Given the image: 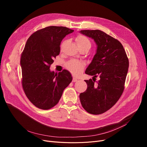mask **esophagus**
I'll list each match as a JSON object with an SVG mask.
<instances>
[{
  "instance_id": "1",
  "label": "esophagus",
  "mask_w": 147,
  "mask_h": 147,
  "mask_svg": "<svg viewBox=\"0 0 147 147\" xmlns=\"http://www.w3.org/2000/svg\"><path fill=\"white\" fill-rule=\"evenodd\" d=\"M77 81H78V79L76 78H73V80H72L73 82H77Z\"/></svg>"
}]
</instances>
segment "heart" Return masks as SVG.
<instances>
[{"label":"heart","instance_id":"1","mask_svg":"<svg viewBox=\"0 0 147 147\" xmlns=\"http://www.w3.org/2000/svg\"><path fill=\"white\" fill-rule=\"evenodd\" d=\"M76 43L78 45H89L90 46V43L88 38L84 36L80 35L76 38ZM66 67L68 70L74 75H79L83 71L84 67V64L81 61L77 60H71L67 63Z\"/></svg>","mask_w":147,"mask_h":147}]
</instances>
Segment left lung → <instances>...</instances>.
<instances>
[{
    "label": "left lung",
    "instance_id": "left-lung-1",
    "mask_svg": "<svg viewBox=\"0 0 147 147\" xmlns=\"http://www.w3.org/2000/svg\"><path fill=\"white\" fill-rule=\"evenodd\" d=\"M80 33L89 37L96 45V53L85 73L99 76L95 83L85 80L88 88L80 94V102L89 113L101 114L115 104L123 90L129 68V60L121 43L101 30H84ZM93 80V79H92Z\"/></svg>",
    "mask_w": 147,
    "mask_h": 147
}]
</instances>
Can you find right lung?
Instances as JSON below:
<instances>
[{"mask_svg": "<svg viewBox=\"0 0 147 147\" xmlns=\"http://www.w3.org/2000/svg\"><path fill=\"white\" fill-rule=\"evenodd\" d=\"M73 32L65 27L49 26L37 30L27 41L20 60L22 85L30 101L38 109L49 110L56 105L72 81L67 69L57 74L50 66L59 54L61 41Z\"/></svg>", "mask_w": 147, "mask_h": 147, "instance_id": "right-lung-1", "label": "right lung"}]
</instances>
